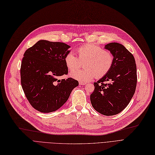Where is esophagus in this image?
<instances>
[{
	"mask_svg": "<svg viewBox=\"0 0 155 155\" xmlns=\"http://www.w3.org/2000/svg\"><path fill=\"white\" fill-rule=\"evenodd\" d=\"M79 84L81 85H84L86 84V83H85V82H79Z\"/></svg>",
	"mask_w": 155,
	"mask_h": 155,
	"instance_id": "1",
	"label": "esophagus"
}]
</instances>
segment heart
<instances>
[{
	"label": "heart",
	"mask_w": 155,
	"mask_h": 155,
	"mask_svg": "<svg viewBox=\"0 0 155 155\" xmlns=\"http://www.w3.org/2000/svg\"><path fill=\"white\" fill-rule=\"evenodd\" d=\"M78 57L73 52L68 53L64 57L67 68L71 72L70 76L77 81L89 82L95 76L101 78L110 70L114 63L113 55L100 46L96 44L84 45L77 48ZM85 60L84 71H76Z\"/></svg>",
	"instance_id": "b5f03b06"
}]
</instances>
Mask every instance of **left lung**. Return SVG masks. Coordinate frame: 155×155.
<instances>
[{
  "instance_id": "8db88e82",
  "label": "left lung",
  "mask_w": 155,
  "mask_h": 155,
  "mask_svg": "<svg viewBox=\"0 0 155 155\" xmlns=\"http://www.w3.org/2000/svg\"><path fill=\"white\" fill-rule=\"evenodd\" d=\"M114 56L110 70L97 82L90 96L94 109L104 116L116 115L128 105L135 93L137 77L134 55L124 46L110 43L105 46ZM110 82L105 84L104 81Z\"/></svg>"
}]
</instances>
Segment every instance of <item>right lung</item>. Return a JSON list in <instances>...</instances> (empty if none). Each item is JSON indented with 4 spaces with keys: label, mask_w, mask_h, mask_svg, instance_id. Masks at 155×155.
I'll use <instances>...</instances> for the list:
<instances>
[{
    "label": "right lung",
    "mask_w": 155,
    "mask_h": 155,
    "mask_svg": "<svg viewBox=\"0 0 155 155\" xmlns=\"http://www.w3.org/2000/svg\"><path fill=\"white\" fill-rule=\"evenodd\" d=\"M70 48L64 43L39 40L25 51L20 68L21 84L36 110L43 113L58 110L78 85L72 78L58 79L68 73L64 57Z\"/></svg>",
    "instance_id": "1"
}]
</instances>
